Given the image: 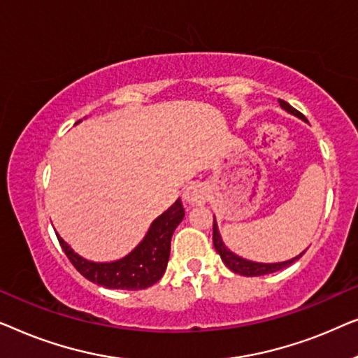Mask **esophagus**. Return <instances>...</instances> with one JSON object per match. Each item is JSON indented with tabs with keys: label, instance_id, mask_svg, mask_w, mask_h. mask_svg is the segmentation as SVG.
Masks as SVG:
<instances>
[{
	"label": "esophagus",
	"instance_id": "34e87169",
	"mask_svg": "<svg viewBox=\"0 0 358 358\" xmlns=\"http://www.w3.org/2000/svg\"><path fill=\"white\" fill-rule=\"evenodd\" d=\"M182 197L189 205H200L205 202V199H207V190H205L202 184L194 182L184 190Z\"/></svg>",
	"mask_w": 358,
	"mask_h": 358
}]
</instances>
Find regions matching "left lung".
<instances>
[{
	"label": "left lung",
	"instance_id": "obj_1",
	"mask_svg": "<svg viewBox=\"0 0 358 358\" xmlns=\"http://www.w3.org/2000/svg\"><path fill=\"white\" fill-rule=\"evenodd\" d=\"M280 102V107L283 110H287L288 114L298 117V119L305 120V115L300 114L296 109H293V107L288 104L285 101H278ZM213 246L217 249V252L220 254V257H222V261L224 266H227L229 271H233L234 273H239V275H244V277H257V275H266V273H272V272H277V271H282V268H285L288 266H292L293 262L298 261L305 251L301 254H298L296 257L293 259H288V261H283V262H272V264H266V262H254V261H248V259H243L239 257L238 254H234L233 251H229V249L224 246L223 239H222V234L218 231V224H217V220L213 217Z\"/></svg>",
	"mask_w": 358,
	"mask_h": 358
}]
</instances>
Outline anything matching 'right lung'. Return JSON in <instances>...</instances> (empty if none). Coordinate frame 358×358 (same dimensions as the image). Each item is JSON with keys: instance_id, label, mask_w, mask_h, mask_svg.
<instances>
[{"instance_id": "add662e5", "label": "right lung", "mask_w": 358, "mask_h": 358, "mask_svg": "<svg viewBox=\"0 0 358 358\" xmlns=\"http://www.w3.org/2000/svg\"><path fill=\"white\" fill-rule=\"evenodd\" d=\"M184 215L182 202L178 199L150 224V229L138 246L131 249L127 256L110 262L87 261L73 251L70 244L65 243V239L58 233L57 238L70 262L87 280L115 290H143L155 285L166 272L171 252V238L178 224L182 222Z\"/></svg>"}]
</instances>
